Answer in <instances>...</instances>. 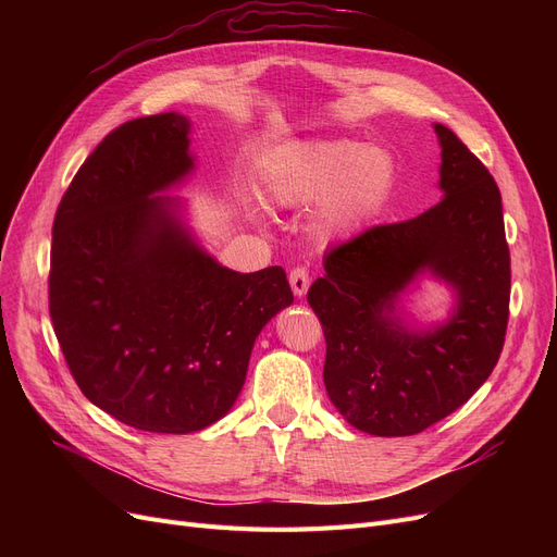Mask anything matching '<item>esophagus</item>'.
Listing matches in <instances>:
<instances>
[{
    "label": "esophagus",
    "mask_w": 557,
    "mask_h": 557,
    "mask_svg": "<svg viewBox=\"0 0 557 557\" xmlns=\"http://www.w3.org/2000/svg\"><path fill=\"white\" fill-rule=\"evenodd\" d=\"M288 282H290V288H294V294H296L298 298H302V296L307 294L309 284H311V280H309V271H307L305 267H296L294 271L288 273Z\"/></svg>",
    "instance_id": "1"
}]
</instances>
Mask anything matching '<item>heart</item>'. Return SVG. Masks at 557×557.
I'll return each mask as SVG.
<instances>
[{
  "instance_id": "b5f03b06",
  "label": "heart",
  "mask_w": 557,
  "mask_h": 557,
  "mask_svg": "<svg viewBox=\"0 0 557 557\" xmlns=\"http://www.w3.org/2000/svg\"><path fill=\"white\" fill-rule=\"evenodd\" d=\"M397 185V160L379 146L352 139L305 141L290 149L269 178V198L284 210L318 202L313 232L334 242L355 237L384 212Z\"/></svg>"
}]
</instances>
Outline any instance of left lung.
<instances>
[{
    "label": "left lung",
    "instance_id": "1",
    "mask_svg": "<svg viewBox=\"0 0 557 557\" xmlns=\"http://www.w3.org/2000/svg\"><path fill=\"white\" fill-rule=\"evenodd\" d=\"M443 200L424 214L366 230L325 255L307 300L325 332V388L359 431L416 435L470 399L504 349L510 252L502 194L483 162L443 124ZM454 290L441 326L416 329L398 300L418 276Z\"/></svg>",
    "mask_w": 557,
    "mask_h": 557
}]
</instances>
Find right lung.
<instances>
[{
	"instance_id": "add662e5",
	"label": "right lung",
	"mask_w": 557,
	"mask_h": 557,
	"mask_svg": "<svg viewBox=\"0 0 557 557\" xmlns=\"http://www.w3.org/2000/svg\"><path fill=\"white\" fill-rule=\"evenodd\" d=\"M178 112L114 128L53 219L49 313L81 393L151 433H194L237 401L255 338L294 302L282 267L230 271L160 196L194 171Z\"/></svg>"
}]
</instances>
